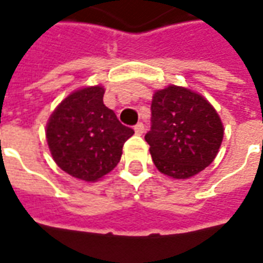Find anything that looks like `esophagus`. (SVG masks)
<instances>
[{"label":"esophagus","instance_id":"1","mask_svg":"<svg viewBox=\"0 0 263 263\" xmlns=\"http://www.w3.org/2000/svg\"><path fill=\"white\" fill-rule=\"evenodd\" d=\"M134 132H136L137 136H141V134L144 133V124L143 123L136 124V126H134Z\"/></svg>","mask_w":263,"mask_h":263}]
</instances>
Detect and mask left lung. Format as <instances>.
<instances>
[{
	"instance_id": "obj_1",
	"label": "left lung",
	"mask_w": 263,
	"mask_h": 263,
	"mask_svg": "<svg viewBox=\"0 0 263 263\" xmlns=\"http://www.w3.org/2000/svg\"><path fill=\"white\" fill-rule=\"evenodd\" d=\"M151 130L145 134L154 165L172 179H190L219 153L223 123L211 102L187 87L154 92Z\"/></svg>"
}]
</instances>
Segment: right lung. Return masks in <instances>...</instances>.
<instances>
[{
  "label": "right lung",
  "mask_w": 263,
  "mask_h": 263,
  "mask_svg": "<svg viewBox=\"0 0 263 263\" xmlns=\"http://www.w3.org/2000/svg\"><path fill=\"white\" fill-rule=\"evenodd\" d=\"M102 86L70 92L51 114L45 137L55 163L79 180H100L119 163L124 141L134 134L104 104Z\"/></svg>",
  "instance_id": "obj_1"
}]
</instances>
